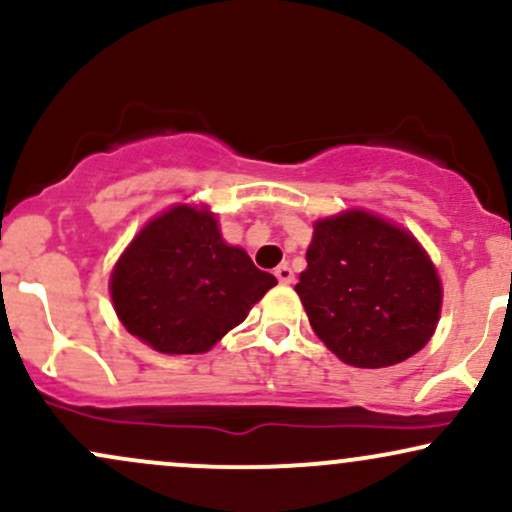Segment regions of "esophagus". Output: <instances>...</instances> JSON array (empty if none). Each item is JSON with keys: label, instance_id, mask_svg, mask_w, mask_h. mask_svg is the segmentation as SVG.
Here are the masks:
<instances>
[{"label": "esophagus", "instance_id": "34e87169", "mask_svg": "<svg viewBox=\"0 0 512 512\" xmlns=\"http://www.w3.org/2000/svg\"><path fill=\"white\" fill-rule=\"evenodd\" d=\"M274 276L279 279V284H291L293 281V269L289 264H279V267L274 269Z\"/></svg>", "mask_w": 512, "mask_h": 512}]
</instances>
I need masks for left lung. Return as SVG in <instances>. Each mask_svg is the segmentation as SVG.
<instances>
[{
  "label": "left lung",
  "instance_id": "obj_1",
  "mask_svg": "<svg viewBox=\"0 0 512 512\" xmlns=\"http://www.w3.org/2000/svg\"><path fill=\"white\" fill-rule=\"evenodd\" d=\"M296 293L310 327L356 368L395 366L436 332L443 289L404 228L354 209L315 223Z\"/></svg>",
  "mask_w": 512,
  "mask_h": 512
}]
</instances>
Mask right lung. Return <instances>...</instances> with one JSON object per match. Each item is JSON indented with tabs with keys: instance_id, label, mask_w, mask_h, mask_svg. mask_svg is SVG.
<instances>
[{
	"instance_id": "right-lung-1",
	"label": "right lung",
	"mask_w": 512,
	"mask_h": 512,
	"mask_svg": "<svg viewBox=\"0 0 512 512\" xmlns=\"http://www.w3.org/2000/svg\"><path fill=\"white\" fill-rule=\"evenodd\" d=\"M276 284L243 248L223 243L216 216L178 204L151 219L110 276L115 313L161 354H204Z\"/></svg>"
}]
</instances>
